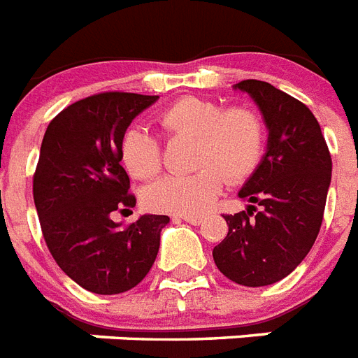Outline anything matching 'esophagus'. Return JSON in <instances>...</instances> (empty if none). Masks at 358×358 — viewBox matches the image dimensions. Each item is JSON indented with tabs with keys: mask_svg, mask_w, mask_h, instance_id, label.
Listing matches in <instances>:
<instances>
[{
	"mask_svg": "<svg viewBox=\"0 0 358 358\" xmlns=\"http://www.w3.org/2000/svg\"><path fill=\"white\" fill-rule=\"evenodd\" d=\"M182 220V222H187V224L192 225H199L203 222V216H190V214H181V216H176V220Z\"/></svg>",
	"mask_w": 358,
	"mask_h": 358,
	"instance_id": "esophagus-1",
	"label": "esophagus"
}]
</instances>
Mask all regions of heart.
I'll list each match as a JSON object with an SVG mask.
<instances>
[{"instance_id": "b5f03b06", "label": "heart", "mask_w": 358, "mask_h": 358, "mask_svg": "<svg viewBox=\"0 0 358 358\" xmlns=\"http://www.w3.org/2000/svg\"><path fill=\"white\" fill-rule=\"evenodd\" d=\"M168 136L196 138L192 176H168L144 190L145 207L157 213H205L229 182H240L257 170L264 155L266 127L250 107L225 108L210 99L181 98L159 114ZM120 159L134 179L161 171V142L148 127L133 125L120 140Z\"/></svg>"}]
</instances>
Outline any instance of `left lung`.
<instances>
[{
  "instance_id": "8db88e82",
  "label": "left lung",
  "mask_w": 358,
  "mask_h": 358,
  "mask_svg": "<svg viewBox=\"0 0 358 358\" xmlns=\"http://www.w3.org/2000/svg\"><path fill=\"white\" fill-rule=\"evenodd\" d=\"M234 88L250 94L260 108L268 145L238 192L251 203L248 213L224 216L229 233L213 257L231 281L266 287L292 273L316 242L333 162L318 120L307 105L257 79L240 81Z\"/></svg>"
}]
</instances>
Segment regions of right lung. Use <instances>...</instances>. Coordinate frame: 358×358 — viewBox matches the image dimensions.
<instances>
[{
	"label": "right lung",
	"mask_w": 358,
	"mask_h": 358,
	"mask_svg": "<svg viewBox=\"0 0 358 358\" xmlns=\"http://www.w3.org/2000/svg\"><path fill=\"white\" fill-rule=\"evenodd\" d=\"M159 99L103 92L79 99L45 129L33 176L34 207L48 250L66 275L88 292L113 296L138 285L155 262L170 218L144 214L124 227L114 210L134 207L120 140Z\"/></svg>",
	"instance_id": "1"
}]
</instances>
